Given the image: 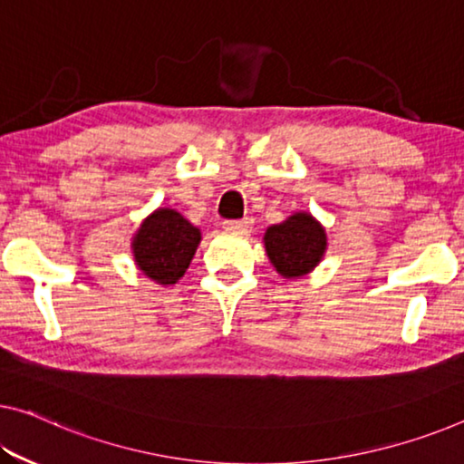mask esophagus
<instances>
[{"instance_id":"1","label":"esophagus","mask_w":464,"mask_h":464,"mask_svg":"<svg viewBox=\"0 0 464 464\" xmlns=\"http://www.w3.org/2000/svg\"><path fill=\"white\" fill-rule=\"evenodd\" d=\"M251 224H253V219H248V218H245V219H226L224 227H226V230L242 232V230H248V227H251Z\"/></svg>"}]
</instances>
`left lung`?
Wrapping results in <instances>:
<instances>
[{"instance_id": "8db88e82", "label": "left lung", "mask_w": 464, "mask_h": 464, "mask_svg": "<svg viewBox=\"0 0 464 464\" xmlns=\"http://www.w3.org/2000/svg\"><path fill=\"white\" fill-rule=\"evenodd\" d=\"M263 245L276 272L286 280H298L322 263L327 251V234L309 211H295L284 222L267 227Z\"/></svg>"}]
</instances>
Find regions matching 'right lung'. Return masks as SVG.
<instances>
[{"instance_id": "obj_1", "label": "right lung", "mask_w": 464, "mask_h": 464, "mask_svg": "<svg viewBox=\"0 0 464 464\" xmlns=\"http://www.w3.org/2000/svg\"><path fill=\"white\" fill-rule=\"evenodd\" d=\"M198 242L201 230L197 226L172 208H160L134 232L130 242L134 266L160 286H172L187 274Z\"/></svg>"}]
</instances>
